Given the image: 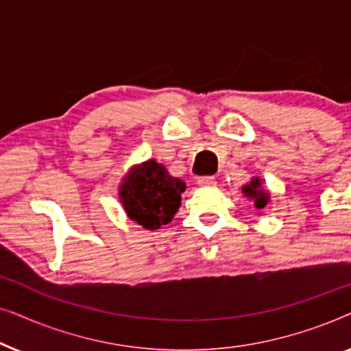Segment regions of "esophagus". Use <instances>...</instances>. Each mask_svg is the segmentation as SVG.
I'll list each match as a JSON object with an SVG mask.
<instances>
[{"instance_id": "esophagus-1", "label": "esophagus", "mask_w": 351, "mask_h": 351, "mask_svg": "<svg viewBox=\"0 0 351 351\" xmlns=\"http://www.w3.org/2000/svg\"><path fill=\"white\" fill-rule=\"evenodd\" d=\"M198 184L201 186H215L217 182H215V177H213V176H204V177H199Z\"/></svg>"}]
</instances>
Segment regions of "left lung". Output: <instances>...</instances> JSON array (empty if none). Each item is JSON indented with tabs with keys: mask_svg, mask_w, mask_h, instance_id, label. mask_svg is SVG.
Returning a JSON list of instances; mask_svg holds the SVG:
<instances>
[{
	"mask_svg": "<svg viewBox=\"0 0 351 351\" xmlns=\"http://www.w3.org/2000/svg\"><path fill=\"white\" fill-rule=\"evenodd\" d=\"M243 193L244 196H247L249 199H252L254 206H256V209L258 210L265 208L268 201H270V195H268V191L263 189L262 180L258 179V177H254L247 185L243 186Z\"/></svg>",
	"mask_w": 351,
	"mask_h": 351,
	"instance_id": "left-lung-1",
	"label": "left lung"
}]
</instances>
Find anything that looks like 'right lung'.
Wrapping results in <instances>:
<instances>
[{
	"label": "right lung",
	"instance_id": "add662e5",
	"mask_svg": "<svg viewBox=\"0 0 351 351\" xmlns=\"http://www.w3.org/2000/svg\"><path fill=\"white\" fill-rule=\"evenodd\" d=\"M185 184L169 176L155 160L132 167L119 185V199L128 217L147 230L169 223L180 208Z\"/></svg>",
	"mask_w": 351,
	"mask_h": 351
}]
</instances>
